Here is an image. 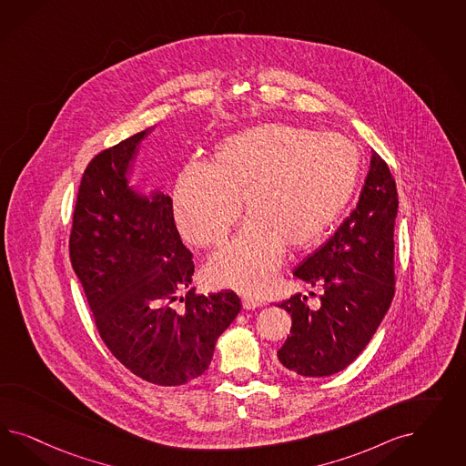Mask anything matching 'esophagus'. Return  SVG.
Wrapping results in <instances>:
<instances>
[{
  "label": "esophagus",
  "mask_w": 466,
  "mask_h": 466,
  "mask_svg": "<svg viewBox=\"0 0 466 466\" xmlns=\"http://www.w3.org/2000/svg\"><path fill=\"white\" fill-rule=\"evenodd\" d=\"M240 300H242L244 309L251 310L259 308V306H263V302H261L258 297L248 296V294H244V296L240 297Z\"/></svg>",
  "instance_id": "34e87169"
}]
</instances>
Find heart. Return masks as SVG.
I'll list each match as a JSON object with an SVG mask.
<instances>
[{
    "instance_id": "obj_1",
    "label": "heart",
    "mask_w": 466,
    "mask_h": 466,
    "mask_svg": "<svg viewBox=\"0 0 466 466\" xmlns=\"http://www.w3.org/2000/svg\"><path fill=\"white\" fill-rule=\"evenodd\" d=\"M360 172L357 145L339 133L268 123L217 147L213 166L193 160L177 176L174 213L186 239L218 246L239 220V234L215 253L213 280L246 292L268 287L283 246L304 248L335 224Z\"/></svg>"
}]
</instances>
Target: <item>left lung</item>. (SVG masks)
I'll list each match as a JSON object with an SVG mask.
<instances>
[{"label": "left lung", "instance_id": "obj_1", "mask_svg": "<svg viewBox=\"0 0 466 466\" xmlns=\"http://www.w3.org/2000/svg\"><path fill=\"white\" fill-rule=\"evenodd\" d=\"M396 213L393 174L374 152L355 210L294 271L321 289L319 308L309 309L302 294L279 304L292 316L290 337L277 352L283 370L331 376L366 349L395 296Z\"/></svg>", "mask_w": 466, "mask_h": 466}]
</instances>
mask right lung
Listing matches in <instances>:
<instances>
[{"instance_id":"1","label":"right lung","mask_w":466,"mask_h":466,"mask_svg":"<svg viewBox=\"0 0 466 466\" xmlns=\"http://www.w3.org/2000/svg\"><path fill=\"white\" fill-rule=\"evenodd\" d=\"M150 129L86 166L73 212L71 267L114 357L143 381L181 386L208 369L240 299L232 290L199 296L189 287L195 263L172 199L157 189L141 195L127 181Z\"/></svg>"}]
</instances>
